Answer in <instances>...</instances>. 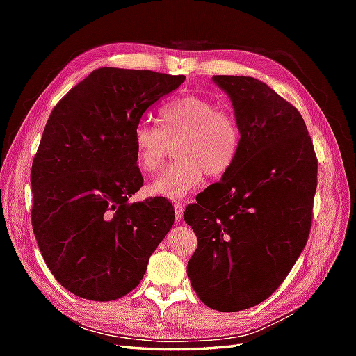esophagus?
<instances>
[{
	"label": "esophagus",
	"mask_w": 356,
	"mask_h": 356,
	"mask_svg": "<svg viewBox=\"0 0 356 356\" xmlns=\"http://www.w3.org/2000/svg\"><path fill=\"white\" fill-rule=\"evenodd\" d=\"M174 214H176V220L177 222L182 220V217H184V205L180 202L174 203Z\"/></svg>",
	"instance_id": "esophagus-1"
}]
</instances>
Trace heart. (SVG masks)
Masks as SVG:
<instances>
[{
  "label": "heart",
  "mask_w": 356,
  "mask_h": 356,
  "mask_svg": "<svg viewBox=\"0 0 356 356\" xmlns=\"http://www.w3.org/2000/svg\"><path fill=\"white\" fill-rule=\"evenodd\" d=\"M159 125L147 120L134 127V162L143 174L161 168L170 145L177 159L148 186L157 197L179 200L200 186L205 171L220 177L231 170L240 149L241 133L228 110L200 96H185L159 111Z\"/></svg>",
  "instance_id": "b5f03b06"
}]
</instances>
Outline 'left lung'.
Returning <instances> with one entry per match:
<instances>
[{
  "mask_svg": "<svg viewBox=\"0 0 356 356\" xmlns=\"http://www.w3.org/2000/svg\"><path fill=\"white\" fill-rule=\"evenodd\" d=\"M213 81L229 96L241 142L220 182L185 209L199 241L186 272L208 307L236 312L270 297L303 252L318 163L300 111L270 87Z\"/></svg>",
  "mask_w": 356,
  "mask_h": 356,
  "instance_id": "left-lung-1",
  "label": "left lung"
}]
</instances>
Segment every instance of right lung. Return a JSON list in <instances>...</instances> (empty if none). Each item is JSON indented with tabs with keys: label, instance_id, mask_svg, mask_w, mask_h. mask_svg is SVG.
<instances>
[{
	"label": "right lung",
	"instance_id": "right-lung-1",
	"mask_svg": "<svg viewBox=\"0 0 356 356\" xmlns=\"http://www.w3.org/2000/svg\"><path fill=\"white\" fill-rule=\"evenodd\" d=\"M184 81L104 67L51 111L30 174L32 226L51 274L81 298L111 301L133 291L171 229L166 199L128 202L143 185L133 131Z\"/></svg>",
	"mask_w": 356,
	"mask_h": 356
}]
</instances>
